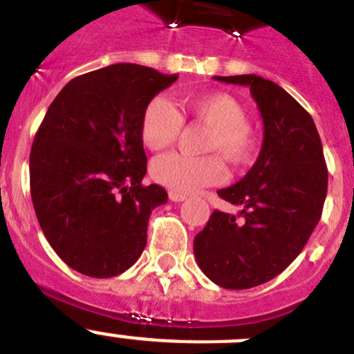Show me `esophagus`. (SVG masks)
Wrapping results in <instances>:
<instances>
[{"mask_svg": "<svg viewBox=\"0 0 354 354\" xmlns=\"http://www.w3.org/2000/svg\"><path fill=\"white\" fill-rule=\"evenodd\" d=\"M168 196H170L171 202H184V200L187 198L186 194L179 193V191H170V193H168Z\"/></svg>", "mask_w": 354, "mask_h": 354, "instance_id": "1", "label": "esophagus"}]
</instances>
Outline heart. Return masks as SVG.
Instances as JSON below:
<instances>
[{
  "label": "heart",
  "mask_w": 354,
  "mask_h": 354,
  "mask_svg": "<svg viewBox=\"0 0 354 354\" xmlns=\"http://www.w3.org/2000/svg\"><path fill=\"white\" fill-rule=\"evenodd\" d=\"M180 103L189 118L209 126L203 151L217 152L235 167L251 160L256 149V133L245 121L244 106L235 96L217 91L184 96ZM180 128L183 115L167 96H154L145 105L140 118V138L149 151H163L174 144ZM217 154L186 156L168 152L154 160L152 177L168 189L193 193L225 179V165Z\"/></svg>",
  "instance_id": "heart-1"
}]
</instances>
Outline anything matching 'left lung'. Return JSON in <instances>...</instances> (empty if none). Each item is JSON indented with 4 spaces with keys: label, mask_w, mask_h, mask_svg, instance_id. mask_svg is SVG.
<instances>
[{
    "label": "left lung",
    "mask_w": 354,
    "mask_h": 354,
    "mask_svg": "<svg viewBox=\"0 0 354 354\" xmlns=\"http://www.w3.org/2000/svg\"><path fill=\"white\" fill-rule=\"evenodd\" d=\"M249 86L263 119V145L244 179L217 194L239 216L214 210L193 249L203 274L226 290L267 283L302 252L328 187L323 145L310 113L281 86L258 75L216 77Z\"/></svg>",
    "instance_id": "8db88e82"
}]
</instances>
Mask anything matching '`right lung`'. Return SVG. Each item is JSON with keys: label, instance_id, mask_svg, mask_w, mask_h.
<instances>
[{"label": "right lung", "instance_id": "add662e5", "mask_svg": "<svg viewBox=\"0 0 354 354\" xmlns=\"http://www.w3.org/2000/svg\"><path fill=\"white\" fill-rule=\"evenodd\" d=\"M154 68L110 64L71 79L48 106L29 154V184L45 239L89 277L128 270L147 244L154 207L168 194L144 186L145 105L177 80Z\"/></svg>", "mask_w": 354, "mask_h": 354}]
</instances>
